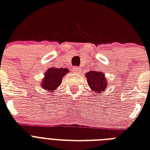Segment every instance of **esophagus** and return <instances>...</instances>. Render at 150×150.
<instances>
[{
  "instance_id": "esophagus-1",
  "label": "esophagus",
  "mask_w": 150,
  "mask_h": 150,
  "mask_svg": "<svg viewBox=\"0 0 150 150\" xmlns=\"http://www.w3.org/2000/svg\"><path fill=\"white\" fill-rule=\"evenodd\" d=\"M80 70H81V68H79V67H74V72H76V73H79L80 71Z\"/></svg>"
}]
</instances>
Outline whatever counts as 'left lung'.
<instances>
[{
    "label": "left lung",
    "instance_id": "left-lung-1",
    "mask_svg": "<svg viewBox=\"0 0 150 150\" xmlns=\"http://www.w3.org/2000/svg\"><path fill=\"white\" fill-rule=\"evenodd\" d=\"M87 79V82L89 87L91 88L92 91L95 93H103L106 88H107V80L105 78L104 73L90 71L86 74Z\"/></svg>",
    "mask_w": 150,
    "mask_h": 150
}]
</instances>
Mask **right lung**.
<instances>
[{
  "mask_svg": "<svg viewBox=\"0 0 150 150\" xmlns=\"http://www.w3.org/2000/svg\"><path fill=\"white\" fill-rule=\"evenodd\" d=\"M68 68H50L46 71L44 79L42 80L41 86L47 91L56 90L62 82V79L68 72Z\"/></svg>",
  "mask_w": 150,
  "mask_h": 150,
  "instance_id": "obj_1",
  "label": "right lung"
}]
</instances>
